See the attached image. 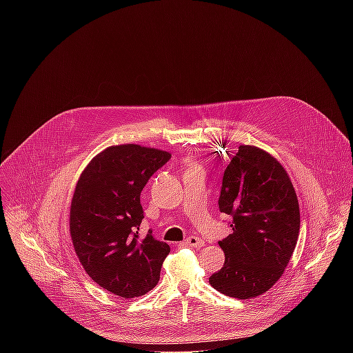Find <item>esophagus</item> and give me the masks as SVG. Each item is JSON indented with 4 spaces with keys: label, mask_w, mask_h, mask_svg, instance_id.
Returning <instances> with one entry per match:
<instances>
[{
    "label": "esophagus",
    "mask_w": 353,
    "mask_h": 353,
    "mask_svg": "<svg viewBox=\"0 0 353 353\" xmlns=\"http://www.w3.org/2000/svg\"><path fill=\"white\" fill-rule=\"evenodd\" d=\"M185 244H187V245H190V247L199 248V247H203L204 240H203V239H199V237H196V236H190V237H187Z\"/></svg>",
    "instance_id": "1"
}]
</instances>
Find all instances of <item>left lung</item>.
Returning <instances> with one entry per match:
<instances>
[{
  "mask_svg": "<svg viewBox=\"0 0 353 353\" xmlns=\"http://www.w3.org/2000/svg\"><path fill=\"white\" fill-rule=\"evenodd\" d=\"M229 157L219 211L232 215V233L219 241L225 264L210 283L244 300L265 293L282 276L297 243L300 211L289 174L267 150L240 145Z\"/></svg>",
  "mask_w": 353,
  "mask_h": 353,
  "instance_id": "obj_1",
  "label": "left lung"
}]
</instances>
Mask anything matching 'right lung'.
Instances as JSON below:
<instances>
[{"instance_id":"add662e5","label":"right lung","mask_w":353,"mask_h":353,"mask_svg":"<svg viewBox=\"0 0 353 353\" xmlns=\"http://www.w3.org/2000/svg\"><path fill=\"white\" fill-rule=\"evenodd\" d=\"M169 159L162 149L113 145L88 163L75 185L70 210L74 250L86 274L116 296H142L161 278L170 247L150 230L139 240V195Z\"/></svg>"}]
</instances>
